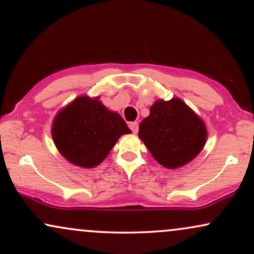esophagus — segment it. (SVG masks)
<instances>
[{"instance_id":"obj_1","label":"esophagus","mask_w":254,"mask_h":254,"mask_svg":"<svg viewBox=\"0 0 254 254\" xmlns=\"http://www.w3.org/2000/svg\"><path fill=\"white\" fill-rule=\"evenodd\" d=\"M129 127L133 133H136L137 131H138V123H137V122H132V123H130Z\"/></svg>"}]
</instances>
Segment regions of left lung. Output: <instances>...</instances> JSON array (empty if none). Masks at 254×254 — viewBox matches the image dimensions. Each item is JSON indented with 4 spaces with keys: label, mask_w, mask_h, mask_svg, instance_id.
Masks as SVG:
<instances>
[{
    "label": "left lung",
    "mask_w": 254,
    "mask_h": 254,
    "mask_svg": "<svg viewBox=\"0 0 254 254\" xmlns=\"http://www.w3.org/2000/svg\"><path fill=\"white\" fill-rule=\"evenodd\" d=\"M138 136L154 159L176 170L193 160L206 142L205 124L179 98L157 100L139 124Z\"/></svg>",
    "instance_id": "obj_1"
}]
</instances>
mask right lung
<instances>
[{"label":"right lung","instance_id":"right-lung-1","mask_svg":"<svg viewBox=\"0 0 254 254\" xmlns=\"http://www.w3.org/2000/svg\"><path fill=\"white\" fill-rule=\"evenodd\" d=\"M52 138L58 151L71 164L84 168L100 165L124 133V119L99 101L81 95L57 113Z\"/></svg>","mask_w":254,"mask_h":254}]
</instances>
